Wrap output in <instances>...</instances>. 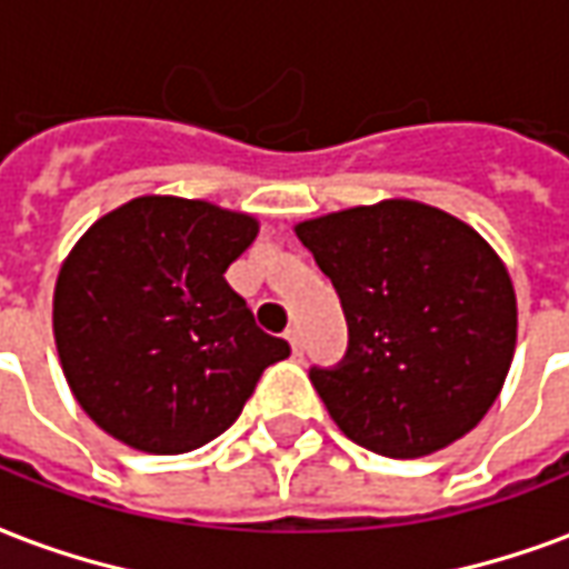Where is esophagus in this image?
Here are the masks:
<instances>
[{
    "label": "esophagus",
    "instance_id": "obj_1",
    "mask_svg": "<svg viewBox=\"0 0 569 569\" xmlns=\"http://www.w3.org/2000/svg\"><path fill=\"white\" fill-rule=\"evenodd\" d=\"M288 343H291V350H293V356H300V352H303V337H300V331H297V328H291V331H288Z\"/></svg>",
    "mask_w": 569,
    "mask_h": 569
}]
</instances>
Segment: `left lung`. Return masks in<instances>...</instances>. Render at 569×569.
Instances as JSON below:
<instances>
[{
    "label": "left lung",
    "mask_w": 569,
    "mask_h": 569,
    "mask_svg": "<svg viewBox=\"0 0 569 569\" xmlns=\"http://www.w3.org/2000/svg\"><path fill=\"white\" fill-rule=\"evenodd\" d=\"M350 325L343 366L309 381L352 442L421 458L471 433L501 393L517 297L483 234L430 203L347 207L293 226Z\"/></svg>",
    "instance_id": "8db88e82"
}]
</instances>
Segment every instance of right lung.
<instances>
[{"instance_id": "right-lung-1", "label": "right lung", "mask_w": 569, "mask_h": 569, "mask_svg": "<svg viewBox=\"0 0 569 569\" xmlns=\"http://www.w3.org/2000/svg\"><path fill=\"white\" fill-rule=\"evenodd\" d=\"M257 232L250 213L176 194L132 198L82 232L52 331L70 393L108 437L151 456L201 449L291 356L226 281Z\"/></svg>"}]
</instances>
